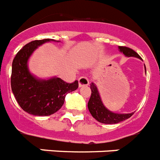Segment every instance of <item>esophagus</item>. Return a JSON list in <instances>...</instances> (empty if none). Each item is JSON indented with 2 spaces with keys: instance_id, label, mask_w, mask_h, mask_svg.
<instances>
[{
  "instance_id": "esophagus-1",
  "label": "esophagus",
  "mask_w": 160,
  "mask_h": 160,
  "mask_svg": "<svg viewBox=\"0 0 160 160\" xmlns=\"http://www.w3.org/2000/svg\"><path fill=\"white\" fill-rule=\"evenodd\" d=\"M89 85V80L86 76H82L78 78V86L79 87H84V86Z\"/></svg>"
}]
</instances>
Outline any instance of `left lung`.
I'll use <instances>...</instances> for the list:
<instances>
[{"label": "left lung", "mask_w": 160, "mask_h": 160, "mask_svg": "<svg viewBox=\"0 0 160 160\" xmlns=\"http://www.w3.org/2000/svg\"><path fill=\"white\" fill-rule=\"evenodd\" d=\"M118 48H119L120 52H123V54L126 57H138L139 59H142L141 57L136 52L133 51V49L125 47V46H119ZM90 85H91V95L88 101L87 106L92 117L99 122L103 123V124H117V123L128 119L133 115V112L121 114V113H115L109 111L103 105V102L101 100L100 95H99L96 86L93 82Z\"/></svg>", "instance_id": "1"}]
</instances>
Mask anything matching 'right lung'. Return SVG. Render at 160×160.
Listing matches in <instances>:
<instances>
[{
    "instance_id": "add662e5",
    "label": "right lung",
    "mask_w": 160,
    "mask_h": 160,
    "mask_svg": "<svg viewBox=\"0 0 160 160\" xmlns=\"http://www.w3.org/2000/svg\"><path fill=\"white\" fill-rule=\"evenodd\" d=\"M52 39L31 41L16 54L12 63L11 88L19 106L34 116H50L65 102V95L78 89V82L67 83L60 78L39 79L30 73L27 61L39 46Z\"/></svg>"
}]
</instances>
